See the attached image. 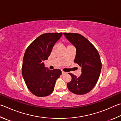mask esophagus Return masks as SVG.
<instances>
[{
    "instance_id": "1",
    "label": "esophagus",
    "mask_w": 121,
    "mask_h": 121,
    "mask_svg": "<svg viewBox=\"0 0 121 121\" xmlns=\"http://www.w3.org/2000/svg\"><path fill=\"white\" fill-rule=\"evenodd\" d=\"M65 72L62 71V74H65Z\"/></svg>"
}]
</instances>
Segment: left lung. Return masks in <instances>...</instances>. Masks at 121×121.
<instances>
[{
  "label": "left lung",
  "instance_id": "8db88e82",
  "mask_svg": "<svg viewBox=\"0 0 121 121\" xmlns=\"http://www.w3.org/2000/svg\"><path fill=\"white\" fill-rule=\"evenodd\" d=\"M67 39L76 49L74 63L82 67V73L77 77L71 73V80L67 83L69 91L77 95L88 93L95 87L99 77L102 62L95 47L82 35L64 33Z\"/></svg>",
  "mask_w": 121,
  "mask_h": 121
}]
</instances>
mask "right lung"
<instances>
[{"instance_id":"obj_1","label":"right lung","mask_w":121,"mask_h":121,"mask_svg":"<svg viewBox=\"0 0 121 121\" xmlns=\"http://www.w3.org/2000/svg\"><path fill=\"white\" fill-rule=\"evenodd\" d=\"M62 33H47L41 35L30 44L24 54L22 73L28 89L38 97H44L53 92L61 71L45 67L53 47Z\"/></svg>"}]
</instances>
